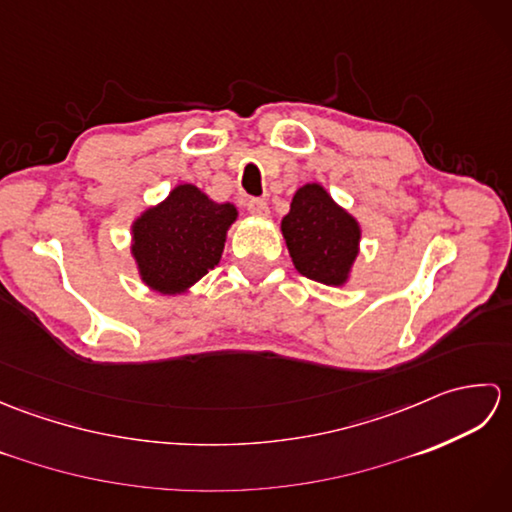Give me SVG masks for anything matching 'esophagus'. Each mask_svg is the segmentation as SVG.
<instances>
[{"mask_svg": "<svg viewBox=\"0 0 512 512\" xmlns=\"http://www.w3.org/2000/svg\"><path fill=\"white\" fill-rule=\"evenodd\" d=\"M246 209L253 215H268V202L262 198H250L246 202Z\"/></svg>", "mask_w": 512, "mask_h": 512, "instance_id": "obj_1", "label": "esophagus"}]
</instances>
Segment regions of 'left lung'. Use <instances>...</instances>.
<instances>
[{
  "label": "left lung",
  "instance_id": "1",
  "mask_svg": "<svg viewBox=\"0 0 512 512\" xmlns=\"http://www.w3.org/2000/svg\"><path fill=\"white\" fill-rule=\"evenodd\" d=\"M281 231L301 275L328 286H341L347 279L361 228L319 184H306L295 193Z\"/></svg>",
  "mask_w": 512,
  "mask_h": 512
}]
</instances>
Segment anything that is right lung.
<instances>
[{"instance_id":"right-lung-1","label":"right lung","mask_w":512,"mask_h":512,"mask_svg":"<svg viewBox=\"0 0 512 512\" xmlns=\"http://www.w3.org/2000/svg\"><path fill=\"white\" fill-rule=\"evenodd\" d=\"M235 217L233 204H215L193 184L173 189L134 224L132 250L145 284L162 295H176L195 284L220 264Z\"/></svg>"}]
</instances>
